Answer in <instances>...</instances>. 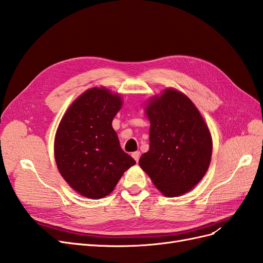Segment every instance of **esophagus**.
<instances>
[{
	"mask_svg": "<svg viewBox=\"0 0 263 263\" xmlns=\"http://www.w3.org/2000/svg\"><path fill=\"white\" fill-rule=\"evenodd\" d=\"M132 157L135 159V161H138L139 160V157H140V153L139 151H135V153H133L132 154Z\"/></svg>",
	"mask_w": 263,
	"mask_h": 263,
	"instance_id": "esophagus-1",
	"label": "esophagus"
}]
</instances>
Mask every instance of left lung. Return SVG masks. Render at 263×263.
I'll return each mask as SVG.
<instances>
[{
  "instance_id": "8db88e82",
  "label": "left lung",
  "mask_w": 263,
  "mask_h": 263,
  "mask_svg": "<svg viewBox=\"0 0 263 263\" xmlns=\"http://www.w3.org/2000/svg\"><path fill=\"white\" fill-rule=\"evenodd\" d=\"M150 122L149 150L140 168L164 196H181L193 190L208 172L213 140L200 110L184 93L166 87L147 100Z\"/></svg>"
}]
</instances>
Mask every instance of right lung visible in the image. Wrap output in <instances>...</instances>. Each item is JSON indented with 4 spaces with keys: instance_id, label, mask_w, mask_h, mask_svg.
<instances>
[{
    "instance_id": "add662e5",
    "label": "right lung",
    "mask_w": 263,
    "mask_h": 263,
    "mask_svg": "<svg viewBox=\"0 0 263 263\" xmlns=\"http://www.w3.org/2000/svg\"><path fill=\"white\" fill-rule=\"evenodd\" d=\"M123 106L121 93L87 89L71 103L54 136V160L69 186L99 200L112 193L136 161L124 153L112 122Z\"/></svg>"
}]
</instances>
